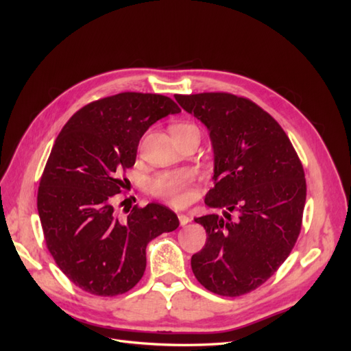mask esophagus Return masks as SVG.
<instances>
[{
    "instance_id": "1",
    "label": "esophagus",
    "mask_w": 351,
    "mask_h": 351,
    "mask_svg": "<svg viewBox=\"0 0 351 351\" xmlns=\"http://www.w3.org/2000/svg\"><path fill=\"white\" fill-rule=\"evenodd\" d=\"M178 217H179L180 226H185V225H188V223L191 222V217H189L188 215H185V213H179V215H178Z\"/></svg>"
}]
</instances>
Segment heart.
Returning <instances> with one entry per match:
<instances>
[{"instance_id":"1","label":"heart","mask_w":351,"mask_h":351,"mask_svg":"<svg viewBox=\"0 0 351 351\" xmlns=\"http://www.w3.org/2000/svg\"><path fill=\"white\" fill-rule=\"evenodd\" d=\"M172 135H180L185 132H199L192 123H178L172 126ZM193 180V175L188 171L159 173L149 182V192L172 205H182L188 200V188Z\"/></svg>"}]
</instances>
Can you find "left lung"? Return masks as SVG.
Masks as SVG:
<instances>
[{
  "label": "left lung",
  "mask_w": 351,
  "mask_h": 351,
  "mask_svg": "<svg viewBox=\"0 0 351 351\" xmlns=\"http://www.w3.org/2000/svg\"><path fill=\"white\" fill-rule=\"evenodd\" d=\"M204 123L215 154V186L206 193V215L195 222L206 243L192 256L197 282L220 296L236 298L262 286L296 243L306 204L302 162L266 110L228 92L175 95Z\"/></svg>",
  "instance_id": "1"
}]
</instances>
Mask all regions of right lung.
I'll return each instance as SVG.
<instances>
[{
    "label": "right lung",
    "instance_id": "add662e5",
    "mask_svg": "<svg viewBox=\"0 0 351 351\" xmlns=\"http://www.w3.org/2000/svg\"><path fill=\"white\" fill-rule=\"evenodd\" d=\"M179 112L168 97L122 92L81 108L55 139L36 206L51 256L80 289L104 298L129 291L143 276L147 243L179 226L159 204L135 205L125 219L114 206L142 135Z\"/></svg>",
    "mask_w": 351,
    "mask_h": 351
}]
</instances>
